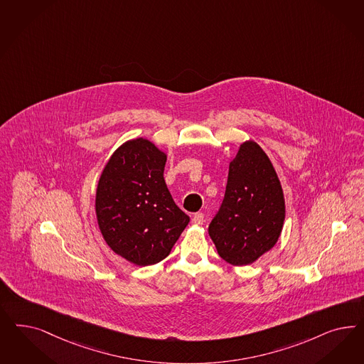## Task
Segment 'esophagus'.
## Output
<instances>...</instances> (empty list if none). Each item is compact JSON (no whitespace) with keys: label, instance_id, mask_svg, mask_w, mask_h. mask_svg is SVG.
<instances>
[{"label":"esophagus","instance_id":"1","mask_svg":"<svg viewBox=\"0 0 364 364\" xmlns=\"http://www.w3.org/2000/svg\"><path fill=\"white\" fill-rule=\"evenodd\" d=\"M191 221H193V223H196V225H202V223H205V215H203V213H196V214L193 215Z\"/></svg>","mask_w":364,"mask_h":364}]
</instances>
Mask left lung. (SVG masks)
Instances as JSON below:
<instances>
[{
	"instance_id": "left-lung-1",
	"label": "left lung",
	"mask_w": 364,
	"mask_h": 364,
	"mask_svg": "<svg viewBox=\"0 0 364 364\" xmlns=\"http://www.w3.org/2000/svg\"><path fill=\"white\" fill-rule=\"evenodd\" d=\"M285 220L280 179L256 141H244L229 164L223 205L209 225L220 257L242 267L276 245Z\"/></svg>"
}]
</instances>
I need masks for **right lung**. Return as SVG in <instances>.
<instances>
[{"label":"right lung","instance_id":"1","mask_svg":"<svg viewBox=\"0 0 364 364\" xmlns=\"http://www.w3.org/2000/svg\"><path fill=\"white\" fill-rule=\"evenodd\" d=\"M166 159L149 139L127 141L111 155L96 188V218L107 245L139 267L167 257L190 221L166 186Z\"/></svg>","mask_w":364,"mask_h":364}]
</instances>
